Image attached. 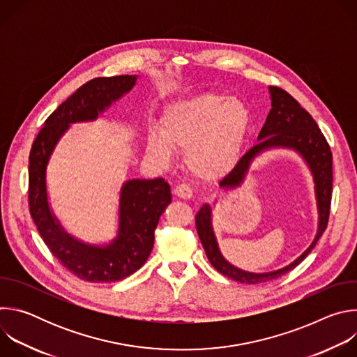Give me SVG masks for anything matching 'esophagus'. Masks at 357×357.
I'll use <instances>...</instances> for the list:
<instances>
[{
    "label": "esophagus",
    "instance_id": "34e87169",
    "mask_svg": "<svg viewBox=\"0 0 357 357\" xmlns=\"http://www.w3.org/2000/svg\"><path fill=\"white\" fill-rule=\"evenodd\" d=\"M174 195L176 196V197H179V199H190L192 196H193V192H192V189L188 186V185H185V183H181V185H178L175 189H174Z\"/></svg>",
    "mask_w": 357,
    "mask_h": 357
}]
</instances>
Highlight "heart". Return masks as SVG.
<instances>
[{
  "label": "heart",
  "instance_id": "b5f03b06",
  "mask_svg": "<svg viewBox=\"0 0 357 357\" xmlns=\"http://www.w3.org/2000/svg\"><path fill=\"white\" fill-rule=\"evenodd\" d=\"M252 126L243 100L205 91L174 101L162 113L158 128L145 138L148 155L161 165L185 151L188 171L200 181H219L238 165Z\"/></svg>",
  "mask_w": 357,
  "mask_h": 357
}]
</instances>
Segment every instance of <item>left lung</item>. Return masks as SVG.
Returning a JSON list of instances; mask_svg holds the SVG:
<instances>
[{
  "label": "left lung",
  "mask_w": 357,
  "mask_h": 357,
  "mask_svg": "<svg viewBox=\"0 0 357 357\" xmlns=\"http://www.w3.org/2000/svg\"><path fill=\"white\" fill-rule=\"evenodd\" d=\"M268 91L271 100V110L259 134V144L245 152L236 169L226 178H223L219 182V186L225 190H233L240 188L245 181V176L254 160L263 155L267 151H294L307 164L314 179V190L318 209V229L310 247L288 266L267 273H251L233 266L225 259L213 229L212 209L215 208V202L212 206L209 203H203L199 212L196 213L195 222L200 243L203 248H205L208 260L220 274L241 284L267 282L294 270L314 250L318 240L324 234L328 226L331 211L332 152L322 131L319 130L312 116L307 110L302 109L298 101L285 90L270 86Z\"/></svg>",
  "instance_id": "8db88e82"
}]
</instances>
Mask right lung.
<instances>
[{"label": "right lung", "instance_id": "right-lung-1", "mask_svg": "<svg viewBox=\"0 0 357 357\" xmlns=\"http://www.w3.org/2000/svg\"><path fill=\"white\" fill-rule=\"evenodd\" d=\"M138 76L97 77L79 87L50 114L29 154V212L50 252L72 274L89 282L121 281L139 270L154 247V231L172 200L164 178L128 179L119 197V223L113 240L86 243L70 234L49 202L47 165L61 138L72 124L96 121L113 103L130 93Z\"/></svg>", "mask_w": 357, "mask_h": 357}]
</instances>
